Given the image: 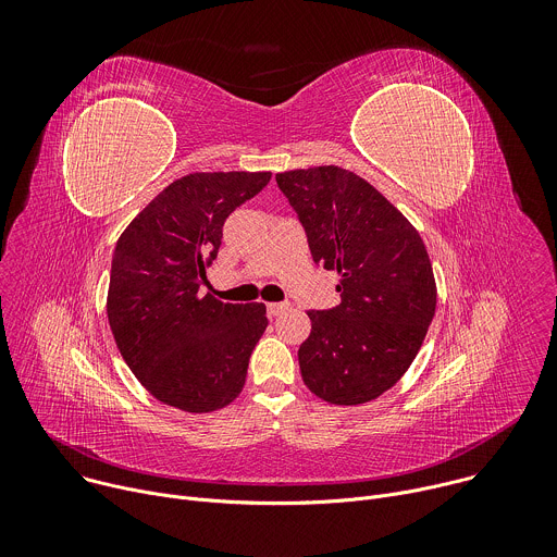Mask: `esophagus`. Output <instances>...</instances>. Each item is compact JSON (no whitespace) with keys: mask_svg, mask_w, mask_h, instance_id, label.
<instances>
[{"mask_svg":"<svg viewBox=\"0 0 557 557\" xmlns=\"http://www.w3.org/2000/svg\"><path fill=\"white\" fill-rule=\"evenodd\" d=\"M267 310H269L271 317H277V314L288 310V304L286 301H271V304H267Z\"/></svg>","mask_w":557,"mask_h":557,"instance_id":"obj_1","label":"esophagus"}]
</instances>
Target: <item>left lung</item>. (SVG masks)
<instances>
[{
    "label": "left lung",
    "mask_w": 557,
    "mask_h": 557,
    "mask_svg": "<svg viewBox=\"0 0 557 557\" xmlns=\"http://www.w3.org/2000/svg\"><path fill=\"white\" fill-rule=\"evenodd\" d=\"M275 181L312 262L339 273L342 304L308 310L301 379L329 404H368L406 374L432 324L436 284L425 245L399 209L348 170H295Z\"/></svg>",
    "instance_id": "left-lung-1"
}]
</instances>
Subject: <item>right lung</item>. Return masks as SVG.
I'll return each instance as SVG.
<instances>
[{"label":"right lung","mask_w":557,"mask_h":557,"mask_svg":"<svg viewBox=\"0 0 557 557\" xmlns=\"http://www.w3.org/2000/svg\"><path fill=\"white\" fill-rule=\"evenodd\" d=\"M271 172L189 174L158 194L119 237L108 290L114 342L158 401L202 414L245 387L249 357L269 326L264 304L200 295L224 220Z\"/></svg>","instance_id":"1"}]
</instances>
